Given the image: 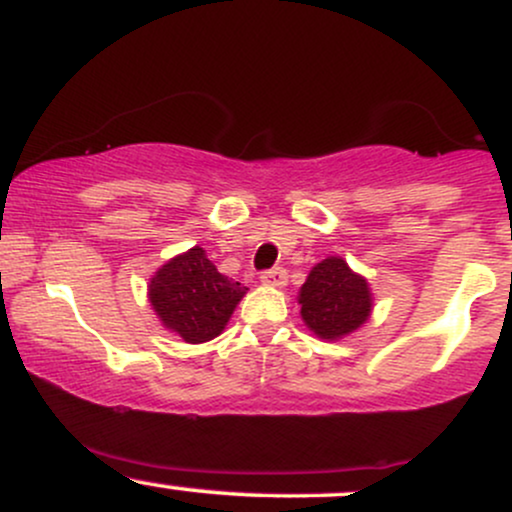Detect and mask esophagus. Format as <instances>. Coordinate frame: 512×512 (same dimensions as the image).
<instances>
[{
    "label": "esophagus",
    "instance_id": "obj_1",
    "mask_svg": "<svg viewBox=\"0 0 512 512\" xmlns=\"http://www.w3.org/2000/svg\"><path fill=\"white\" fill-rule=\"evenodd\" d=\"M260 279H262L264 286L281 288V286H286L288 274H286V269H283V267H274V269H267V272H262Z\"/></svg>",
    "mask_w": 512,
    "mask_h": 512
}]
</instances>
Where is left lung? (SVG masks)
I'll list each match as a JSON object with an SVG mask.
<instances>
[{"mask_svg":"<svg viewBox=\"0 0 512 512\" xmlns=\"http://www.w3.org/2000/svg\"><path fill=\"white\" fill-rule=\"evenodd\" d=\"M298 303L307 329L326 341H336L367 322L372 312V293L367 281L341 257H326L312 267L300 288Z\"/></svg>","mask_w":512,"mask_h":512,"instance_id":"left-lung-1","label":"left lung"}]
</instances>
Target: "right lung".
Returning <instances> with one entry per match:
<instances>
[{"mask_svg": "<svg viewBox=\"0 0 512 512\" xmlns=\"http://www.w3.org/2000/svg\"><path fill=\"white\" fill-rule=\"evenodd\" d=\"M245 291L243 283L219 274L195 245L157 269L147 295L166 329L186 343H205L224 331Z\"/></svg>", "mask_w": 512, "mask_h": 512, "instance_id": "1", "label": "right lung"}]
</instances>
